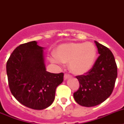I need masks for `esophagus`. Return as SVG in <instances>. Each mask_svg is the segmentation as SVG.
<instances>
[{
    "label": "esophagus",
    "instance_id": "1",
    "mask_svg": "<svg viewBox=\"0 0 124 124\" xmlns=\"http://www.w3.org/2000/svg\"><path fill=\"white\" fill-rule=\"evenodd\" d=\"M71 77V75L69 74H64V79H67L68 78H69Z\"/></svg>",
    "mask_w": 124,
    "mask_h": 124
}]
</instances>
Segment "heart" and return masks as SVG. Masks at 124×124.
<instances>
[{"mask_svg": "<svg viewBox=\"0 0 124 124\" xmlns=\"http://www.w3.org/2000/svg\"><path fill=\"white\" fill-rule=\"evenodd\" d=\"M96 55L97 49L93 43H68L57 47L56 54H52L50 60L60 65L69 62L71 72L81 75L92 68Z\"/></svg>", "mask_w": 124, "mask_h": 124, "instance_id": "heart-1", "label": "heart"}]
</instances>
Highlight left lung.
Wrapping results in <instances>:
<instances>
[{
	"mask_svg": "<svg viewBox=\"0 0 124 124\" xmlns=\"http://www.w3.org/2000/svg\"><path fill=\"white\" fill-rule=\"evenodd\" d=\"M94 42L99 57L86 74L76 76L79 87L73 96L78 104L85 107H93L106 101L113 91L117 77V67L112 53L105 46Z\"/></svg>",
	"mask_w": 124,
	"mask_h": 124,
	"instance_id": "left-lung-1",
	"label": "left lung"
}]
</instances>
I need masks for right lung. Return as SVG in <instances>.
<instances>
[{"mask_svg":"<svg viewBox=\"0 0 124 124\" xmlns=\"http://www.w3.org/2000/svg\"><path fill=\"white\" fill-rule=\"evenodd\" d=\"M43 47L35 41L17 46L7 62L10 90L20 103L42 110L54 101L57 86L63 81V73L46 71Z\"/></svg>","mask_w":124,"mask_h":124,"instance_id":"1","label":"right lung"}]
</instances>
